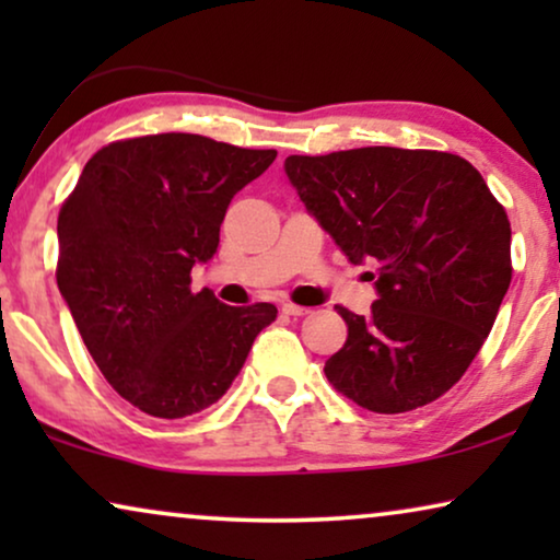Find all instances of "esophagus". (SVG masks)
Here are the masks:
<instances>
[{"mask_svg":"<svg viewBox=\"0 0 560 560\" xmlns=\"http://www.w3.org/2000/svg\"><path fill=\"white\" fill-rule=\"evenodd\" d=\"M282 313L285 316H305V313H311L305 305H295V303H282Z\"/></svg>","mask_w":560,"mask_h":560,"instance_id":"34e87169","label":"esophagus"}]
</instances>
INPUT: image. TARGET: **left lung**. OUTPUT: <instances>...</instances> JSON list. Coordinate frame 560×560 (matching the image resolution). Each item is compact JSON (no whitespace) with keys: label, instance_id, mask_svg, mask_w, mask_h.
Wrapping results in <instances>:
<instances>
[{"label":"left lung","instance_id":"1","mask_svg":"<svg viewBox=\"0 0 560 560\" xmlns=\"http://www.w3.org/2000/svg\"><path fill=\"white\" fill-rule=\"evenodd\" d=\"M305 211L366 272V316L339 305L347 343L324 372L372 412H408L448 393L492 331L512 280L510 221L477 167L435 150L359 148L290 155Z\"/></svg>","mask_w":560,"mask_h":560}]
</instances>
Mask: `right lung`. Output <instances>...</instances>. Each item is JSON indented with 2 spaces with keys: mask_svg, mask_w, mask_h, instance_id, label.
<instances>
[{
  "mask_svg": "<svg viewBox=\"0 0 560 560\" xmlns=\"http://www.w3.org/2000/svg\"><path fill=\"white\" fill-rule=\"evenodd\" d=\"M275 158L183 132L119 140L89 160L58 213L60 295L106 382L152 418L217 402L278 318L272 303L190 293L232 198Z\"/></svg>",
  "mask_w": 560,
  "mask_h": 560,
  "instance_id": "right-lung-1",
  "label": "right lung"
}]
</instances>
